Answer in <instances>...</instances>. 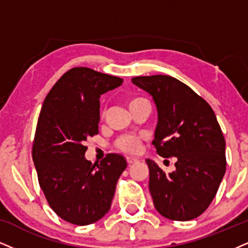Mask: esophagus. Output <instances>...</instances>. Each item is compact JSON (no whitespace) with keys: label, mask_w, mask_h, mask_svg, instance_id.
I'll return each mask as SVG.
<instances>
[{"label":"esophagus","mask_w":248,"mask_h":248,"mask_svg":"<svg viewBox=\"0 0 248 248\" xmlns=\"http://www.w3.org/2000/svg\"><path fill=\"white\" fill-rule=\"evenodd\" d=\"M126 161H127V163H129V164H133V163H136L137 161H138V158L129 156V157H126Z\"/></svg>","instance_id":"esophagus-1"}]
</instances>
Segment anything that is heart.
Segmentation results:
<instances>
[{"label":"heart","mask_w":248,"mask_h":248,"mask_svg":"<svg viewBox=\"0 0 248 248\" xmlns=\"http://www.w3.org/2000/svg\"><path fill=\"white\" fill-rule=\"evenodd\" d=\"M142 100H145V99H141V97H132V99H130L129 100L130 109L132 108L136 103H138ZM116 145H117V147L119 149H122V151H124V152L136 153V152H138V149H139V140H138V138H136V137H133V136H126V137H123V138L119 139Z\"/></svg>","instance_id":"obj_1"}]
</instances>
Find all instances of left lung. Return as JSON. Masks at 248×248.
I'll use <instances>...</instances> for the list:
<instances>
[{"mask_svg":"<svg viewBox=\"0 0 248 248\" xmlns=\"http://www.w3.org/2000/svg\"><path fill=\"white\" fill-rule=\"evenodd\" d=\"M157 109L153 145L162 157H176V170L166 173L154 161L149 191L155 208L173 221L200 216L215 198L225 173V140L215 112L202 97L170 76L134 77Z\"/></svg>","mask_w":248,"mask_h":248,"instance_id":"8db88e82","label":"left lung"}]
</instances>
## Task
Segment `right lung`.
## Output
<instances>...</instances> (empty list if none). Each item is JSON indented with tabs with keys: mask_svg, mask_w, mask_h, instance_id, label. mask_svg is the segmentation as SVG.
<instances>
[{
	"mask_svg": "<svg viewBox=\"0 0 248 248\" xmlns=\"http://www.w3.org/2000/svg\"><path fill=\"white\" fill-rule=\"evenodd\" d=\"M122 82L92 69L73 68L54 85L40 111L32 148L40 187L51 209L72 224H92L109 212L127 167L119 154L94 164L85 157V141L99 133L100 96Z\"/></svg>",
	"mask_w": 248,
	"mask_h": 248,
	"instance_id": "obj_1",
	"label": "right lung"
}]
</instances>
